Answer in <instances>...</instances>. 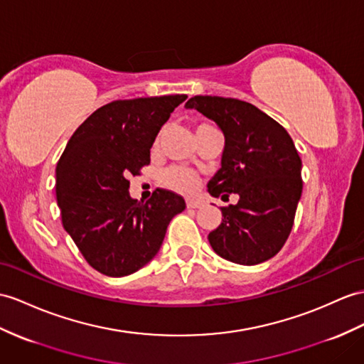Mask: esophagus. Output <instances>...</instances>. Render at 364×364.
I'll use <instances>...</instances> for the list:
<instances>
[{"label": "esophagus", "mask_w": 364, "mask_h": 364, "mask_svg": "<svg viewBox=\"0 0 364 364\" xmlns=\"http://www.w3.org/2000/svg\"><path fill=\"white\" fill-rule=\"evenodd\" d=\"M202 205L200 199H187V207L188 208H198Z\"/></svg>", "instance_id": "obj_1"}]
</instances>
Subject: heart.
Segmentation results:
<instances>
[{"mask_svg":"<svg viewBox=\"0 0 364 364\" xmlns=\"http://www.w3.org/2000/svg\"><path fill=\"white\" fill-rule=\"evenodd\" d=\"M207 127V125H202ZM200 128V127H199ZM159 144V139L156 140V145ZM164 183L166 187H170L176 191L181 193H191L198 188L199 185V177L194 174L193 171L187 170V168H181V166H174L170 168V170L165 171L164 174Z\"/></svg>","mask_w":364,"mask_h":364,"instance_id":"1","label":"heart"}]
</instances>
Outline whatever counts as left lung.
<instances>
[{"mask_svg":"<svg viewBox=\"0 0 364 364\" xmlns=\"http://www.w3.org/2000/svg\"><path fill=\"white\" fill-rule=\"evenodd\" d=\"M185 108L215 122L225 139L208 193L239 196L236 205L220 208L223 223L208 235L211 249L242 265L273 258L287 241L303 193L294 140L277 120L242 100L194 95Z\"/></svg>","mask_w":364,"mask_h":364,"instance_id":"obj_1","label":"left lung"}]
</instances>
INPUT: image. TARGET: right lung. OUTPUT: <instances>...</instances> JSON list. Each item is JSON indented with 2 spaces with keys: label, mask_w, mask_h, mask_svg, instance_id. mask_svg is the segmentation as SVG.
<instances>
[{
  "label": "right lung",
  "mask_w": 364,
  "mask_h": 364,
  "mask_svg": "<svg viewBox=\"0 0 364 364\" xmlns=\"http://www.w3.org/2000/svg\"><path fill=\"white\" fill-rule=\"evenodd\" d=\"M187 95L115 100L92 112L69 139L57 164L61 223L87 264L106 277H127L161 250L170 220L185 200L156 190L129 196V176L149 164L159 131Z\"/></svg>",
  "instance_id": "right-lung-1"
}]
</instances>
